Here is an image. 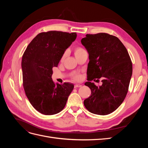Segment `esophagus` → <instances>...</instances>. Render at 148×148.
<instances>
[{"mask_svg":"<svg viewBox=\"0 0 148 148\" xmlns=\"http://www.w3.org/2000/svg\"><path fill=\"white\" fill-rule=\"evenodd\" d=\"M82 86V84H75L74 87H75V88H79V87H81Z\"/></svg>","mask_w":148,"mask_h":148,"instance_id":"34e87169","label":"esophagus"}]
</instances>
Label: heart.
<instances>
[{
	"label": "heart",
	"instance_id": "obj_1",
	"mask_svg": "<svg viewBox=\"0 0 148 148\" xmlns=\"http://www.w3.org/2000/svg\"><path fill=\"white\" fill-rule=\"evenodd\" d=\"M84 49H83L81 48V47H77V48H76L75 50V52H74L75 57L79 55V54H80V53H82V52H84ZM66 55V53H65L63 55V56H62V60H63L65 59V57ZM75 78L76 79H77L79 78V77H78V76H77V77H75Z\"/></svg>",
	"mask_w": 148,
	"mask_h": 148
}]
</instances>
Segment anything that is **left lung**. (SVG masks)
Returning a JSON list of instances; mask_svg holds the SVG:
<instances>
[{"label": "left lung", "instance_id": "left-lung-1", "mask_svg": "<svg viewBox=\"0 0 148 148\" xmlns=\"http://www.w3.org/2000/svg\"><path fill=\"white\" fill-rule=\"evenodd\" d=\"M89 53L88 81L91 96L84 101L90 112L105 115L113 112L124 101L132 75V63L126 47L112 35L101 33L86 34L81 41ZM102 78L103 83H94Z\"/></svg>", "mask_w": 148, "mask_h": 148}]
</instances>
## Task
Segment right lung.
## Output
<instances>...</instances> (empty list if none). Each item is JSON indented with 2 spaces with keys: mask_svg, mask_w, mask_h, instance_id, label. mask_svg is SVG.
<instances>
[{
  "mask_svg": "<svg viewBox=\"0 0 148 148\" xmlns=\"http://www.w3.org/2000/svg\"><path fill=\"white\" fill-rule=\"evenodd\" d=\"M76 33L51 31L38 34L29 44L21 60L23 87L31 104L44 115H53L65 107L73 91L72 83L60 84L52 79L66 49L77 38Z\"/></svg>",
  "mask_w": 148,
  "mask_h": 148,
  "instance_id": "1",
  "label": "right lung"
}]
</instances>
